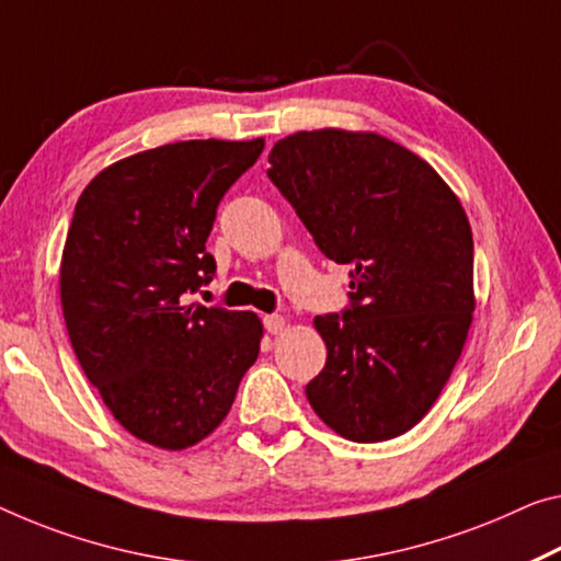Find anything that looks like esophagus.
Here are the masks:
<instances>
[{
  "instance_id": "esophagus-1",
  "label": "esophagus",
  "mask_w": 561,
  "mask_h": 561,
  "mask_svg": "<svg viewBox=\"0 0 561 561\" xmlns=\"http://www.w3.org/2000/svg\"><path fill=\"white\" fill-rule=\"evenodd\" d=\"M263 325H265V331L268 333H280L283 329H286V318L283 316H263Z\"/></svg>"
}]
</instances>
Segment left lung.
Wrapping results in <instances>:
<instances>
[{
	"instance_id": "left-lung-1",
	"label": "left lung",
	"mask_w": 561,
	"mask_h": 561,
	"mask_svg": "<svg viewBox=\"0 0 561 561\" xmlns=\"http://www.w3.org/2000/svg\"><path fill=\"white\" fill-rule=\"evenodd\" d=\"M268 178L321 253L351 265L353 306L316 316L329 348L306 386L335 434H407L442 396L473 321L467 210L416 152L370 130H300L268 154Z\"/></svg>"
}]
</instances>
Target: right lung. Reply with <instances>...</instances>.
Segmentation results:
<instances>
[{
  "label": "right lung",
  "mask_w": 561,
  "mask_h": 561,
  "mask_svg": "<svg viewBox=\"0 0 561 561\" xmlns=\"http://www.w3.org/2000/svg\"><path fill=\"white\" fill-rule=\"evenodd\" d=\"M255 140H183L112 162L75 205L59 298L75 356L119 426L183 451L210 436L261 353L253 310L185 306L215 273L205 251Z\"/></svg>",
  "instance_id": "right-lung-1"
}]
</instances>
